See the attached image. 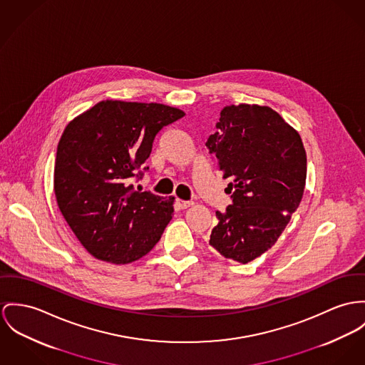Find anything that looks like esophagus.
Wrapping results in <instances>:
<instances>
[{
	"label": "esophagus",
	"instance_id": "obj_1",
	"mask_svg": "<svg viewBox=\"0 0 365 365\" xmlns=\"http://www.w3.org/2000/svg\"><path fill=\"white\" fill-rule=\"evenodd\" d=\"M193 205V201H185V200H178V207L180 208V210H186V208H189V207H192Z\"/></svg>",
	"mask_w": 365,
	"mask_h": 365
}]
</instances>
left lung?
Listing matches in <instances>:
<instances>
[{
	"label": "left lung",
	"mask_w": 365,
	"mask_h": 365,
	"mask_svg": "<svg viewBox=\"0 0 365 365\" xmlns=\"http://www.w3.org/2000/svg\"><path fill=\"white\" fill-rule=\"evenodd\" d=\"M205 145L218 158L233 202L217 211L210 245L247 264L271 249L297 210L307 176L299 132L267 106H227Z\"/></svg>",
	"instance_id": "1"
}]
</instances>
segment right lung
<instances>
[{"mask_svg":"<svg viewBox=\"0 0 365 365\" xmlns=\"http://www.w3.org/2000/svg\"><path fill=\"white\" fill-rule=\"evenodd\" d=\"M182 116L164 104L106 100L66 125L56 148V204L97 259L129 264L161 239L175 197L135 190L130 178L150 157L155 135Z\"/></svg>","mask_w":365,"mask_h":365,"instance_id":"right-lung-1","label":"right lung"}]
</instances>
